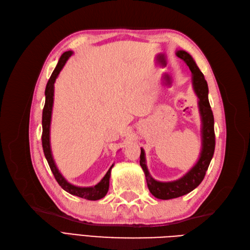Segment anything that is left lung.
<instances>
[{"mask_svg":"<svg viewBox=\"0 0 250 250\" xmlns=\"http://www.w3.org/2000/svg\"><path fill=\"white\" fill-rule=\"evenodd\" d=\"M177 57L183 59L192 72V82L195 94L198 97V107L201 117V153L198 162L195 164L194 167L186 173L185 175L174 181H162L155 180L150 175L146 165L145 151L141 148L140 165L145 173L147 186L150 193L154 197L163 200H168L180 197L188 193L192 192L194 188H197L203 180L209 163L213 158L215 151V131H214V116L210 109L208 102V82L204 79L202 72L196 64L193 57L184 50H178L176 52Z\"/></svg>","mask_w":250,"mask_h":250,"instance_id":"8db88e82","label":"left lung"}]
</instances>
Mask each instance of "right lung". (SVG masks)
Listing matches in <instances>:
<instances>
[{"label": "right lung", "instance_id": "add662e5", "mask_svg": "<svg viewBox=\"0 0 250 250\" xmlns=\"http://www.w3.org/2000/svg\"><path fill=\"white\" fill-rule=\"evenodd\" d=\"M73 54L72 51L64 52L63 54L60 56L58 63L53 71L51 77L47 83L46 90H44V95H46V102H44V106L42 109V149L44 156L47 158V162L50 166V169L54 175L58 185L62 187L64 191L70 193L72 195L78 196V197L84 198L87 200H98L103 198L108 192L109 188V178H110V171L113 167V165L109 168L105 176L101 179L99 184H97L94 187H77L74 186L70 183H67L65 178L62 175V173L57 169L54 160H53L51 145H50V125H51V117H52V108H53V100H54V83L58 76L60 71L62 70L63 65L65 64L66 60L71 57Z\"/></svg>", "mask_w": 250, "mask_h": 250}]
</instances>
